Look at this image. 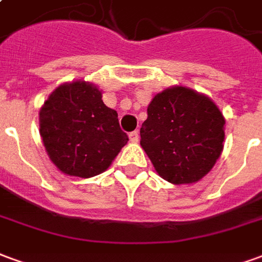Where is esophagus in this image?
<instances>
[{"instance_id":"esophagus-1","label":"esophagus","mask_w":262,"mask_h":262,"mask_svg":"<svg viewBox=\"0 0 262 262\" xmlns=\"http://www.w3.org/2000/svg\"><path fill=\"white\" fill-rule=\"evenodd\" d=\"M129 139H130V142H137V140H139V133H137L136 130L135 132H130V133H129Z\"/></svg>"}]
</instances>
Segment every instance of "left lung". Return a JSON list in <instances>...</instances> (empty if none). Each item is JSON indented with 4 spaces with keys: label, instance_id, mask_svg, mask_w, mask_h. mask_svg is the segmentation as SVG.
Returning a JSON list of instances; mask_svg holds the SVG:
<instances>
[{
    "label": "left lung",
    "instance_id": "1",
    "mask_svg": "<svg viewBox=\"0 0 262 262\" xmlns=\"http://www.w3.org/2000/svg\"><path fill=\"white\" fill-rule=\"evenodd\" d=\"M225 118L212 99L185 86L153 98L140 144L161 178L192 184L212 170L225 140Z\"/></svg>",
    "mask_w": 262,
    "mask_h": 262
}]
</instances>
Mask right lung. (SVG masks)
Here are the masks:
<instances>
[{
	"instance_id": "add662e5",
	"label": "right lung",
	"mask_w": 262,
	"mask_h": 262,
	"mask_svg": "<svg viewBox=\"0 0 262 262\" xmlns=\"http://www.w3.org/2000/svg\"><path fill=\"white\" fill-rule=\"evenodd\" d=\"M49 157L64 174L90 178L108 168L129 137L97 86L75 81L56 88L39 114Z\"/></svg>"
}]
</instances>
